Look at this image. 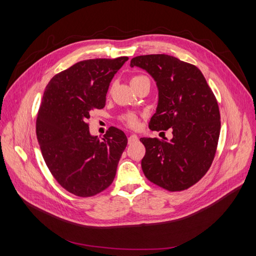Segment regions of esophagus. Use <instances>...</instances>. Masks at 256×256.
Segmentation results:
<instances>
[{"label":"esophagus","mask_w":256,"mask_h":256,"mask_svg":"<svg viewBox=\"0 0 256 256\" xmlns=\"http://www.w3.org/2000/svg\"><path fill=\"white\" fill-rule=\"evenodd\" d=\"M138 141V136H136V134H130L129 136H128V144H132V143H134V142H136Z\"/></svg>","instance_id":"esophagus-1"}]
</instances>
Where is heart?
Wrapping results in <instances>:
<instances>
[{
  "instance_id": "1",
  "label": "heart",
  "mask_w": 256,
  "mask_h": 256,
  "mask_svg": "<svg viewBox=\"0 0 256 256\" xmlns=\"http://www.w3.org/2000/svg\"><path fill=\"white\" fill-rule=\"evenodd\" d=\"M142 79H147V78H146L145 76H132V78H131L130 82H131V84H132V83L140 81V80H142ZM122 120H124V122L126 124L127 126H129V127H131V128H134V127L138 126V118H136V116L134 114H132V113L126 114V115L122 118Z\"/></svg>"
}]
</instances>
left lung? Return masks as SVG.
Masks as SVG:
<instances>
[{"label":"left lung","instance_id":"obj_1","mask_svg":"<svg viewBox=\"0 0 256 256\" xmlns=\"http://www.w3.org/2000/svg\"><path fill=\"white\" fill-rule=\"evenodd\" d=\"M140 67L156 81L158 106L150 130H172L168 141L141 138L145 156L141 166L146 178L168 191H182L196 184L210 168L220 136L216 99L200 69L166 54L136 56Z\"/></svg>","mask_w":256,"mask_h":256}]
</instances>
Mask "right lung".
I'll return each mask as SVG.
<instances>
[{"label": "right lung", "instance_id": "add662e5", "mask_svg": "<svg viewBox=\"0 0 256 256\" xmlns=\"http://www.w3.org/2000/svg\"><path fill=\"white\" fill-rule=\"evenodd\" d=\"M126 60H81L54 76L44 90L37 140L53 177L76 196H96L109 187L127 146L122 130L110 127L99 138L90 134L88 124L90 111L106 106L110 82Z\"/></svg>", "mask_w": 256, "mask_h": 256}]
</instances>
